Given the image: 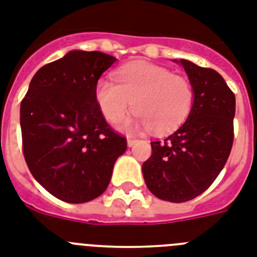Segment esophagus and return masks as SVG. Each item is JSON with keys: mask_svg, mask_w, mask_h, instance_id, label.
<instances>
[{"mask_svg": "<svg viewBox=\"0 0 257 257\" xmlns=\"http://www.w3.org/2000/svg\"><path fill=\"white\" fill-rule=\"evenodd\" d=\"M136 142H137V140H135V139H131V137H129V139L126 140V145H128V148H132V146L135 145Z\"/></svg>", "mask_w": 257, "mask_h": 257, "instance_id": "1", "label": "esophagus"}]
</instances>
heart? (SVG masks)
Listing matches in <instances>:
<instances>
[{
	"mask_svg": "<svg viewBox=\"0 0 257 257\" xmlns=\"http://www.w3.org/2000/svg\"><path fill=\"white\" fill-rule=\"evenodd\" d=\"M113 83L99 79L95 99L108 121H121L131 108L133 118L117 125L122 132L137 133L153 129L165 135L188 117L193 104V87L187 77L172 74L171 70L149 62H132L115 73Z\"/></svg>",
	"mask_w": 257,
	"mask_h": 257,
	"instance_id": "heart-1",
	"label": "heart"
}]
</instances>
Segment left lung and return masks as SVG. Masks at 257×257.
Returning <instances> with one entry per match:
<instances>
[{"label": "left lung", "instance_id": "left-lung-1", "mask_svg": "<svg viewBox=\"0 0 257 257\" xmlns=\"http://www.w3.org/2000/svg\"><path fill=\"white\" fill-rule=\"evenodd\" d=\"M174 61L188 75L193 104L182 126L165 141L152 142L142 175L153 195L184 202L206 191L226 165L234 140L235 95L213 69L185 59Z\"/></svg>", "mask_w": 257, "mask_h": 257}]
</instances>
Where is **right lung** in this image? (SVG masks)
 Wrapping results in <instances>:
<instances>
[{"label":"right lung","instance_id":"obj_1","mask_svg":"<svg viewBox=\"0 0 257 257\" xmlns=\"http://www.w3.org/2000/svg\"><path fill=\"white\" fill-rule=\"evenodd\" d=\"M116 57L74 49L40 68L21 104L23 154L43 188L70 204L107 189L126 140L109 128L95 87Z\"/></svg>","mask_w":257,"mask_h":257}]
</instances>
